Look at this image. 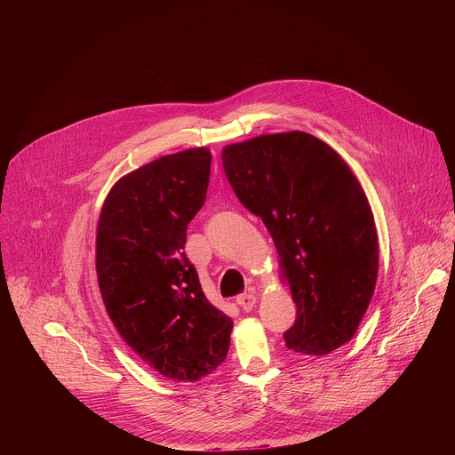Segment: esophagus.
Masks as SVG:
<instances>
[{"label": "esophagus", "instance_id": "34e87169", "mask_svg": "<svg viewBox=\"0 0 455 455\" xmlns=\"http://www.w3.org/2000/svg\"><path fill=\"white\" fill-rule=\"evenodd\" d=\"M255 295L253 293H243V295H237L235 302L241 306L243 311H250L253 306H255Z\"/></svg>", "mask_w": 455, "mask_h": 455}]
</instances>
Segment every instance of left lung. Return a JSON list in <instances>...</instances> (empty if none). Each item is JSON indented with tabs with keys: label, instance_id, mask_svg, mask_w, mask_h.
Here are the masks:
<instances>
[{
	"label": "left lung",
	"instance_id": "1",
	"mask_svg": "<svg viewBox=\"0 0 455 455\" xmlns=\"http://www.w3.org/2000/svg\"><path fill=\"white\" fill-rule=\"evenodd\" d=\"M239 202L268 228L297 304L286 347L307 356L349 342L378 279V234L365 192L326 142L304 132L225 146Z\"/></svg>",
	"mask_w": 455,
	"mask_h": 455
}]
</instances>
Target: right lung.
Instances as JSON below:
<instances>
[{"label":"right lung","mask_w":455,"mask_h":455,"mask_svg":"<svg viewBox=\"0 0 455 455\" xmlns=\"http://www.w3.org/2000/svg\"><path fill=\"white\" fill-rule=\"evenodd\" d=\"M212 155L185 149L122 176L97 227V279L116 331L151 369L198 381L227 358L234 322L205 297L183 246Z\"/></svg>","instance_id":"1"}]
</instances>
